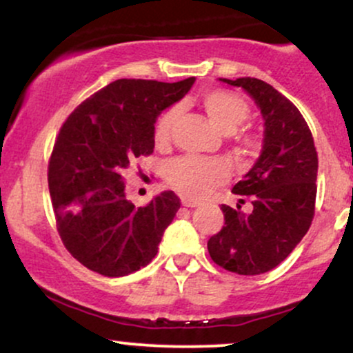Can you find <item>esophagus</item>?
<instances>
[{
  "instance_id": "1",
  "label": "esophagus",
  "mask_w": 353,
  "mask_h": 353,
  "mask_svg": "<svg viewBox=\"0 0 353 353\" xmlns=\"http://www.w3.org/2000/svg\"><path fill=\"white\" fill-rule=\"evenodd\" d=\"M181 204L186 208H196L199 206V201H196V199H190V198H183L181 199Z\"/></svg>"
}]
</instances>
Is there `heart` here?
Masks as SVG:
<instances>
[{"instance_id": "1", "label": "heart", "mask_w": 353, "mask_h": 353, "mask_svg": "<svg viewBox=\"0 0 353 353\" xmlns=\"http://www.w3.org/2000/svg\"><path fill=\"white\" fill-rule=\"evenodd\" d=\"M204 110L211 121L223 132H234L245 123L250 116V108L239 94L228 90H210L201 98ZM181 106L172 104L162 114L157 117L154 125L155 145H167L172 139L173 128L180 117ZM239 145L245 152L259 149V141L254 136L242 134L239 136ZM229 167L219 159H198V157H180L172 160L165 167V180L167 183L190 198L204 196L206 193L225 183L229 180Z\"/></svg>"}]
</instances>
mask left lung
Here are the masks:
<instances>
[{
    "label": "left lung",
    "instance_id": "obj_1",
    "mask_svg": "<svg viewBox=\"0 0 353 353\" xmlns=\"http://www.w3.org/2000/svg\"><path fill=\"white\" fill-rule=\"evenodd\" d=\"M223 81L242 86L255 99L265 119V139L254 168L232 188L234 194L250 199L252 211L223 204L225 223L208 241V250L212 262L228 272L260 275L278 267L310 229L317 152L301 112L272 85L250 77Z\"/></svg>",
    "mask_w": 353,
    "mask_h": 353
}]
</instances>
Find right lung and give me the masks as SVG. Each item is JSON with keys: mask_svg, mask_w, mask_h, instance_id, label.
<instances>
[{"mask_svg": "<svg viewBox=\"0 0 353 353\" xmlns=\"http://www.w3.org/2000/svg\"><path fill=\"white\" fill-rule=\"evenodd\" d=\"M194 77L176 83L121 78L68 114L49 159V191L65 249L99 275L116 278L152 262L180 198L163 191L143 208L125 199L123 173L154 152L157 116Z\"/></svg>", "mask_w": 353, "mask_h": 353, "instance_id": "1", "label": "right lung"}]
</instances>
